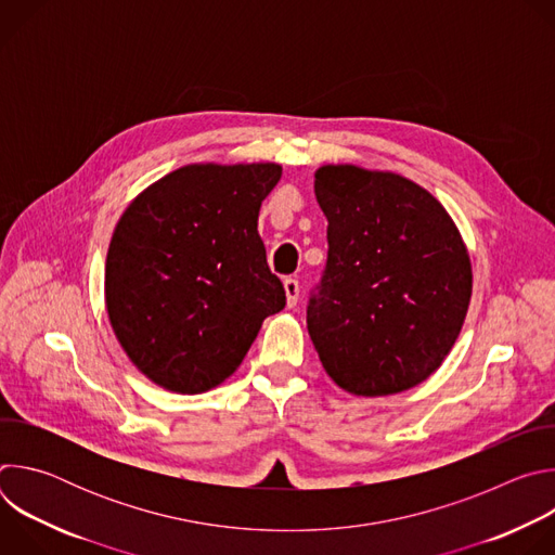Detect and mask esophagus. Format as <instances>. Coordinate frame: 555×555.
Wrapping results in <instances>:
<instances>
[{
	"label": "esophagus",
	"mask_w": 555,
	"mask_h": 555,
	"mask_svg": "<svg viewBox=\"0 0 555 555\" xmlns=\"http://www.w3.org/2000/svg\"><path fill=\"white\" fill-rule=\"evenodd\" d=\"M283 287H285V294H287V307H296V302H298V294H300V285H298V281H296V279H292V276H287V279L283 281Z\"/></svg>",
	"instance_id": "esophagus-1"
}]
</instances>
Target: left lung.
<instances>
[{"label": "left lung", "instance_id": "1", "mask_svg": "<svg viewBox=\"0 0 555 555\" xmlns=\"http://www.w3.org/2000/svg\"><path fill=\"white\" fill-rule=\"evenodd\" d=\"M327 263L309 289L307 330L330 377L356 395L417 386L450 353L472 268L446 208L415 182L351 165L313 182Z\"/></svg>", "mask_w": 555, "mask_h": 555}]
</instances>
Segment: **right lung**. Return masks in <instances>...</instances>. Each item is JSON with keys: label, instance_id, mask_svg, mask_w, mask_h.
<instances>
[{"label": "right lung", "instance_id": "1", "mask_svg": "<svg viewBox=\"0 0 555 555\" xmlns=\"http://www.w3.org/2000/svg\"><path fill=\"white\" fill-rule=\"evenodd\" d=\"M279 165H191L120 217L105 266L112 327L131 362L176 392H204L242 364L285 307L257 232Z\"/></svg>", "mask_w": 555, "mask_h": 555}]
</instances>
